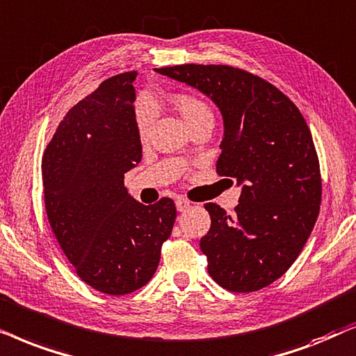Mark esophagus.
Returning a JSON list of instances; mask_svg holds the SVG:
<instances>
[{
    "mask_svg": "<svg viewBox=\"0 0 356 356\" xmlns=\"http://www.w3.org/2000/svg\"><path fill=\"white\" fill-rule=\"evenodd\" d=\"M188 207H191V202L186 200V198L182 197L175 198V208H177V211H186Z\"/></svg>",
    "mask_w": 356,
    "mask_h": 356,
    "instance_id": "obj_1",
    "label": "esophagus"
}]
</instances>
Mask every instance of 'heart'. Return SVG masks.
I'll use <instances>...</instances> for the list:
<instances>
[{"mask_svg":"<svg viewBox=\"0 0 356 356\" xmlns=\"http://www.w3.org/2000/svg\"><path fill=\"white\" fill-rule=\"evenodd\" d=\"M172 106L179 115L184 118L187 127L195 125L200 122H213V112L210 106L200 97L191 96V94H175L172 97ZM156 111L149 101H140L136 107V130L141 138H146L149 134L151 123L154 120Z\"/></svg>","mask_w":356,"mask_h":356,"instance_id":"obj_1","label":"heart"}]
</instances>
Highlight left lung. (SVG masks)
Returning a JSON list of instances; mask_svg holds the SVG:
<instances>
[{
    "label": "left lung",
    "mask_w": 356,
    "mask_h": 356,
    "mask_svg": "<svg viewBox=\"0 0 356 356\" xmlns=\"http://www.w3.org/2000/svg\"><path fill=\"white\" fill-rule=\"evenodd\" d=\"M207 96L222 118L218 174L241 187L236 213L207 203L210 231L200 239L208 273L236 293L280 278L305 248L319 215L321 172L311 131L282 91L226 65L156 70Z\"/></svg>",
    "instance_id": "8db88e82"
}]
</instances>
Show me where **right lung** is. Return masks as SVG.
<instances>
[{"mask_svg": "<svg viewBox=\"0 0 356 356\" xmlns=\"http://www.w3.org/2000/svg\"><path fill=\"white\" fill-rule=\"evenodd\" d=\"M135 71L108 78L78 102L42 159L45 210L60 248L83 282L107 295L146 285L170 236L175 205H143L123 175L141 161Z\"/></svg>", "mask_w": 356, "mask_h": 356, "instance_id": "right-lung-1", "label": "right lung"}]
</instances>
